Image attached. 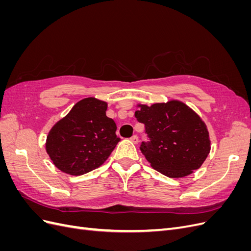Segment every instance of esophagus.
<instances>
[{
	"instance_id": "34e87169",
	"label": "esophagus",
	"mask_w": 251,
	"mask_h": 251,
	"mask_svg": "<svg viewBox=\"0 0 251 251\" xmlns=\"http://www.w3.org/2000/svg\"><path fill=\"white\" fill-rule=\"evenodd\" d=\"M131 141H132L133 143H135V144H137V143H138V141H139V139H138V136L134 135L133 137H131Z\"/></svg>"
}]
</instances>
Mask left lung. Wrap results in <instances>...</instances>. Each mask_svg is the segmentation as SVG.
Listing matches in <instances>:
<instances>
[{"instance_id": "1", "label": "left lung", "mask_w": 251, "mask_h": 251, "mask_svg": "<svg viewBox=\"0 0 251 251\" xmlns=\"http://www.w3.org/2000/svg\"><path fill=\"white\" fill-rule=\"evenodd\" d=\"M135 117L144 125L149 140L141 142V153L151 168L166 177L187 176L198 170L209 154L206 126L183 102L139 104Z\"/></svg>"}]
</instances>
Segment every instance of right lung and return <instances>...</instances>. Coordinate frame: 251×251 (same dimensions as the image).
Returning <instances> with one entry per match:
<instances>
[{
    "mask_svg": "<svg viewBox=\"0 0 251 251\" xmlns=\"http://www.w3.org/2000/svg\"><path fill=\"white\" fill-rule=\"evenodd\" d=\"M105 111L107 102L85 98L51 128L46 150L58 170L79 176L107 160L120 138L115 121Z\"/></svg>",
    "mask_w": 251,
    "mask_h": 251,
    "instance_id": "1",
    "label": "right lung"
}]
</instances>
